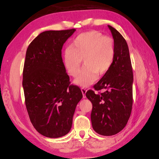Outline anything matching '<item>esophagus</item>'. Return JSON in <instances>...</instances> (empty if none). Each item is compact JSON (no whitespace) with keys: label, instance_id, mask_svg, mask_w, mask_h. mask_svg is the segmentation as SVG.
Wrapping results in <instances>:
<instances>
[{"label":"esophagus","instance_id":"34e87169","mask_svg":"<svg viewBox=\"0 0 159 159\" xmlns=\"http://www.w3.org/2000/svg\"><path fill=\"white\" fill-rule=\"evenodd\" d=\"M81 92H82V93H83V98H85V93H86V91H87V90L85 89V88H81Z\"/></svg>","mask_w":159,"mask_h":159}]
</instances>
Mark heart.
<instances>
[{
    "instance_id": "b5f03b06",
    "label": "heart",
    "mask_w": 159,
    "mask_h": 159,
    "mask_svg": "<svg viewBox=\"0 0 159 159\" xmlns=\"http://www.w3.org/2000/svg\"><path fill=\"white\" fill-rule=\"evenodd\" d=\"M115 43L112 38L98 31L82 33L72 41L64 53V64L70 76H76L83 60L85 66L76 80L77 84L87 86L108 72L115 58Z\"/></svg>"
}]
</instances>
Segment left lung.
<instances>
[{
  "label": "left lung",
  "instance_id": "8db88e82",
  "mask_svg": "<svg viewBox=\"0 0 159 159\" xmlns=\"http://www.w3.org/2000/svg\"><path fill=\"white\" fill-rule=\"evenodd\" d=\"M115 43V58L109 71L93 88L87 98L92 102L91 122L96 133L111 136L127 124L133 107V74L127 42L116 29L108 25ZM101 89L105 92L100 93Z\"/></svg>",
  "mask_w": 159,
  "mask_h": 159
}]
</instances>
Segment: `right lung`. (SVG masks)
Here are the masks:
<instances>
[{
  "instance_id": "1",
  "label": "right lung",
  "mask_w": 159,
  "mask_h": 159,
  "mask_svg": "<svg viewBox=\"0 0 159 159\" xmlns=\"http://www.w3.org/2000/svg\"><path fill=\"white\" fill-rule=\"evenodd\" d=\"M75 31L42 32L26 50L22 80L26 110L35 129L47 138L69 133L83 98L79 86L69 81L61 57L63 45Z\"/></svg>"
}]
</instances>
